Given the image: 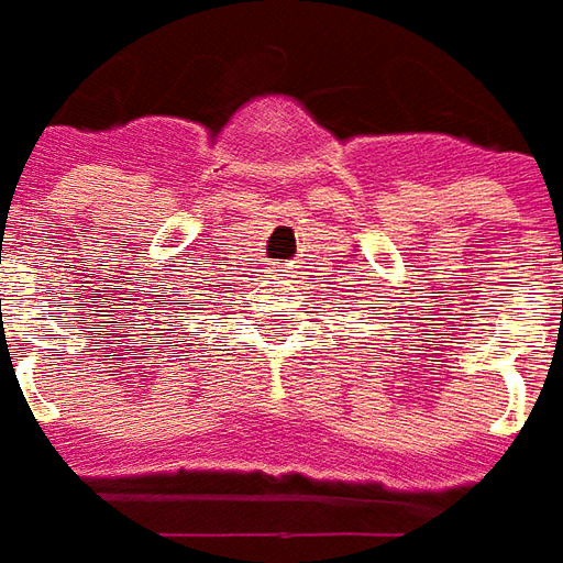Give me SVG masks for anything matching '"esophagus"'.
<instances>
[{
  "mask_svg": "<svg viewBox=\"0 0 563 563\" xmlns=\"http://www.w3.org/2000/svg\"><path fill=\"white\" fill-rule=\"evenodd\" d=\"M285 273V266H282V263H273V275H282Z\"/></svg>",
  "mask_w": 563,
  "mask_h": 563,
  "instance_id": "34e87169",
  "label": "esophagus"
}]
</instances>
